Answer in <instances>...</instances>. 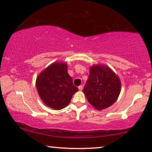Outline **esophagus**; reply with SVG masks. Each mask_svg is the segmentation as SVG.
Segmentation results:
<instances>
[{"instance_id": "obj_1", "label": "esophagus", "mask_w": 152, "mask_h": 152, "mask_svg": "<svg viewBox=\"0 0 152 152\" xmlns=\"http://www.w3.org/2000/svg\"><path fill=\"white\" fill-rule=\"evenodd\" d=\"M83 86H82V85H80V86H78V89H79V90H80V91L83 90Z\"/></svg>"}]
</instances>
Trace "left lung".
<instances>
[{"label": "left lung", "instance_id": "8db88e82", "mask_svg": "<svg viewBox=\"0 0 152 152\" xmlns=\"http://www.w3.org/2000/svg\"><path fill=\"white\" fill-rule=\"evenodd\" d=\"M120 89L119 77L110 67L101 64L90 67L83 92L89 103L96 110H104L114 104L120 95Z\"/></svg>", "mask_w": 152, "mask_h": 152}]
</instances>
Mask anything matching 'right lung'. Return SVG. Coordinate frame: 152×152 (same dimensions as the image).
Returning <instances> with one entry per match:
<instances>
[{
    "label": "right lung",
    "mask_w": 152,
    "mask_h": 152,
    "mask_svg": "<svg viewBox=\"0 0 152 152\" xmlns=\"http://www.w3.org/2000/svg\"><path fill=\"white\" fill-rule=\"evenodd\" d=\"M40 99L48 107L59 110L66 107L78 88L73 85L65 62H54L40 72L36 80Z\"/></svg>",
    "instance_id": "add662e5"
}]
</instances>
